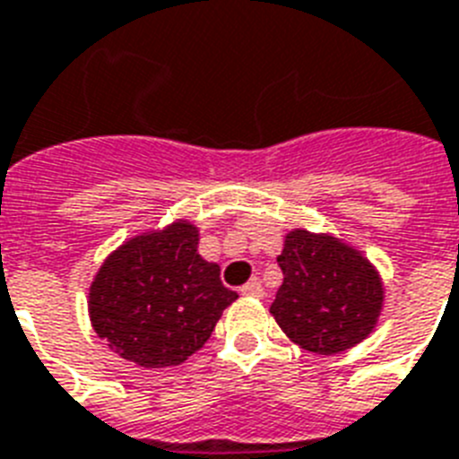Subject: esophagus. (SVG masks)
<instances>
[{"instance_id": "34e87169", "label": "esophagus", "mask_w": 459, "mask_h": 459, "mask_svg": "<svg viewBox=\"0 0 459 459\" xmlns=\"http://www.w3.org/2000/svg\"><path fill=\"white\" fill-rule=\"evenodd\" d=\"M240 292L245 294V297H264V288L256 281L247 282V285H242Z\"/></svg>"}]
</instances>
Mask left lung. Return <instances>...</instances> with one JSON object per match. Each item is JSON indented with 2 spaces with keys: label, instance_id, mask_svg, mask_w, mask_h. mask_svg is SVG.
<instances>
[{
  "label": "left lung",
  "instance_id": "left-lung-1",
  "mask_svg": "<svg viewBox=\"0 0 459 459\" xmlns=\"http://www.w3.org/2000/svg\"><path fill=\"white\" fill-rule=\"evenodd\" d=\"M278 266L282 285L271 314L301 349L333 356L363 342L377 325L385 288L359 249L294 229L285 236Z\"/></svg>",
  "mask_w": 459,
  "mask_h": 459
}]
</instances>
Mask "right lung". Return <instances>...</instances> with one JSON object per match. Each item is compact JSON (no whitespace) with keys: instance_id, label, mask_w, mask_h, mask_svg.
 <instances>
[{"instance_id":"add662e5","label":"right lung","mask_w":459,"mask_h":459,"mask_svg":"<svg viewBox=\"0 0 459 459\" xmlns=\"http://www.w3.org/2000/svg\"><path fill=\"white\" fill-rule=\"evenodd\" d=\"M236 299L217 264L197 255L195 226L177 221L126 240L108 256L89 290V316L122 359L167 368L203 349Z\"/></svg>"}]
</instances>
